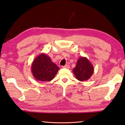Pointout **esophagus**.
<instances>
[{
    "label": "esophagus",
    "mask_w": 125,
    "mask_h": 125,
    "mask_svg": "<svg viewBox=\"0 0 125 125\" xmlns=\"http://www.w3.org/2000/svg\"><path fill=\"white\" fill-rule=\"evenodd\" d=\"M63 68H70V66L69 64H65V65L63 66L62 67Z\"/></svg>",
    "instance_id": "1"
}]
</instances>
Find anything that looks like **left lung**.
<instances>
[{"mask_svg": "<svg viewBox=\"0 0 125 125\" xmlns=\"http://www.w3.org/2000/svg\"><path fill=\"white\" fill-rule=\"evenodd\" d=\"M73 72L76 78L80 81L89 79L94 73V67L85 57H81L78 60Z\"/></svg>", "mask_w": 125, "mask_h": 125, "instance_id": "obj_1", "label": "left lung"}]
</instances>
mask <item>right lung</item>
<instances>
[{
    "instance_id": "add662e5",
    "label": "right lung",
    "mask_w": 125,
    "mask_h": 125,
    "mask_svg": "<svg viewBox=\"0 0 125 125\" xmlns=\"http://www.w3.org/2000/svg\"><path fill=\"white\" fill-rule=\"evenodd\" d=\"M58 70L59 67L44 54L35 58L31 66V71L34 77L38 81L41 82L52 81Z\"/></svg>"
}]
</instances>
